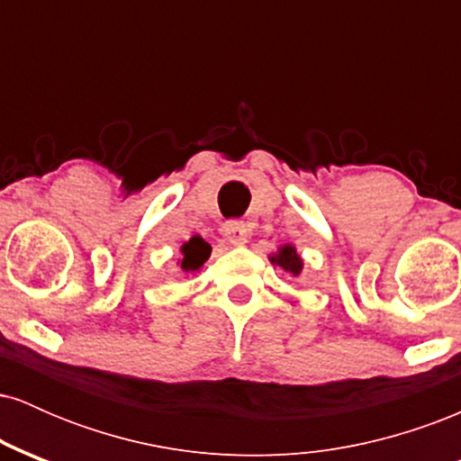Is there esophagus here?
<instances>
[{
	"label": "esophagus",
	"instance_id": "esophagus-1",
	"mask_svg": "<svg viewBox=\"0 0 461 461\" xmlns=\"http://www.w3.org/2000/svg\"><path fill=\"white\" fill-rule=\"evenodd\" d=\"M223 234L230 242H236V245H242L249 238V225L242 223V221H227L223 225Z\"/></svg>",
	"mask_w": 461,
	"mask_h": 461
}]
</instances>
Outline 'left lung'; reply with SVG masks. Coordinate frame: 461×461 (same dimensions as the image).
<instances>
[{
	"label": "left lung",
	"mask_w": 461,
	"mask_h": 461,
	"mask_svg": "<svg viewBox=\"0 0 461 461\" xmlns=\"http://www.w3.org/2000/svg\"><path fill=\"white\" fill-rule=\"evenodd\" d=\"M271 262L277 264V267H282L285 273L294 275V277H299L301 271H303V260H301L297 249L293 245L279 247L277 253H273L271 256Z\"/></svg>",
	"instance_id": "1"
}]
</instances>
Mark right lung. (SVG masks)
<instances>
[{"label": "right lung", "instance_id": "1", "mask_svg": "<svg viewBox=\"0 0 461 461\" xmlns=\"http://www.w3.org/2000/svg\"><path fill=\"white\" fill-rule=\"evenodd\" d=\"M210 251H212V249H210V245L203 240V238L193 236L188 242H184L182 245V260H179V267H182V271L186 273L199 271V268L205 264V260L210 258Z\"/></svg>", "mask_w": 461, "mask_h": 461}]
</instances>
